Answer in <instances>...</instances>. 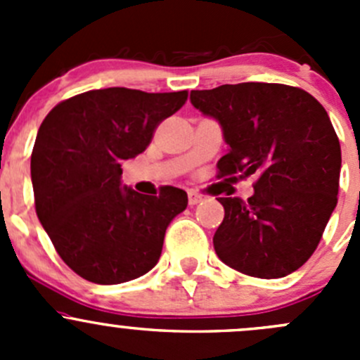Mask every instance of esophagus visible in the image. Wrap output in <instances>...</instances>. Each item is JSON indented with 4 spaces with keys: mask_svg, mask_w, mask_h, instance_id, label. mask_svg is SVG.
Returning <instances> with one entry per match:
<instances>
[{
    "mask_svg": "<svg viewBox=\"0 0 360 360\" xmlns=\"http://www.w3.org/2000/svg\"><path fill=\"white\" fill-rule=\"evenodd\" d=\"M188 202H190V205H197V203L202 202V195L197 193V191L190 190L188 191Z\"/></svg>",
    "mask_w": 360,
    "mask_h": 360,
    "instance_id": "obj_1",
    "label": "esophagus"
}]
</instances>
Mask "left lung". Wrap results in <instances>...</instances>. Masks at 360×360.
<instances>
[{"label":"left lung","mask_w":360,"mask_h":360,"mask_svg":"<svg viewBox=\"0 0 360 360\" xmlns=\"http://www.w3.org/2000/svg\"><path fill=\"white\" fill-rule=\"evenodd\" d=\"M190 101L223 130L219 177L254 176V195L217 198L224 219L217 257L240 274L278 278L303 266L338 203L341 148L315 97L281 83L191 90Z\"/></svg>","instance_id":"8db88e82"}]
</instances>
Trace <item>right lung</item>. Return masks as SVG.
<instances>
[{
	"label": "right lung",
	"mask_w": 360,
	"mask_h": 360,
	"mask_svg": "<svg viewBox=\"0 0 360 360\" xmlns=\"http://www.w3.org/2000/svg\"><path fill=\"white\" fill-rule=\"evenodd\" d=\"M188 92L148 94L111 86L57 104L43 120L31 155L38 219L75 274L94 284H122L158 263L170 221L186 191L141 195L122 184V163L151 143L162 120Z\"/></svg>",
	"instance_id": "add662e5"
}]
</instances>
